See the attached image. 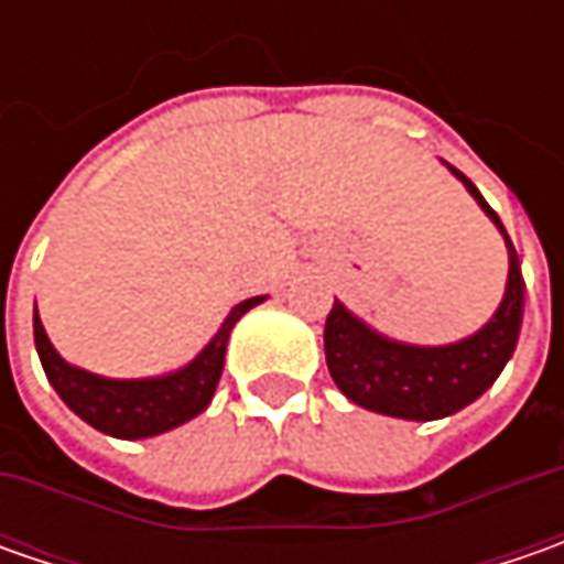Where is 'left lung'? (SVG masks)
Listing matches in <instances>:
<instances>
[{"label":"left lung","mask_w":564,"mask_h":564,"mask_svg":"<svg viewBox=\"0 0 564 564\" xmlns=\"http://www.w3.org/2000/svg\"><path fill=\"white\" fill-rule=\"evenodd\" d=\"M448 172L467 187V194L506 238V250H509L506 294L496 314L474 336L448 345H411L382 336L358 314H351L341 301L333 304L323 333L329 377L345 399L386 417L440 421L467 408L506 370L521 333L524 279L509 231L467 175H462L455 165H448Z\"/></svg>","instance_id":"1"}]
</instances>
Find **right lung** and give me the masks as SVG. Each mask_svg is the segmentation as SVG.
<instances>
[{"label":"right lung","instance_id":"add662e5","mask_svg":"<svg viewBox=\"0 0 564 564\" xmlns=\"http://www.w3.org/2000/svg\"><path fill=\"white\" fill-rule=\"evenodd\" d=\"M263 301L267 294L235 304L223 319L219 333L200 348V355L163 377L109 379L68 364L53 348L40 314H33V341L50 386L80 421L116 440H150L204 414L223 377L228 336L235 323Z\"/></svg>","mask_w":564,"mask_h":564}]
</instances>
